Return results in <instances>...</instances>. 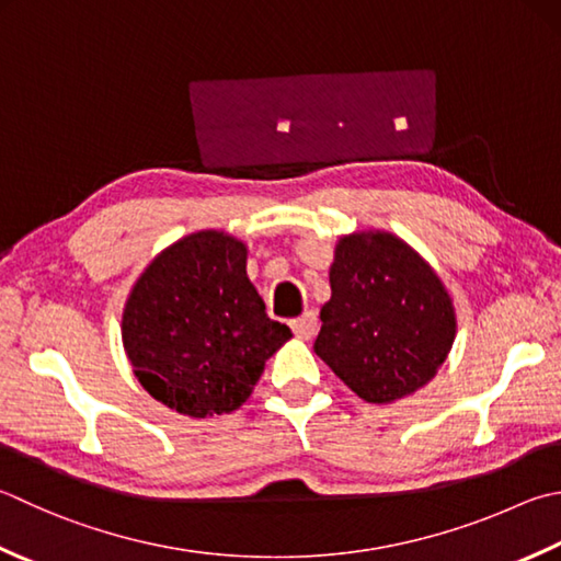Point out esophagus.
Returning a JSON list of instances; mask_svg holds the SVG:
<instances>
[{
  "label": "esophagus",
  "instance_id": "obj_1",
  "mask_svg": "<svg viewBox=\"0 0 561 561\" xmlns=\"http://www.w3.org/2000/svg\"><path fill=\"white\" fill-rule=\"evenodd\" d=\"M290 327H293V332L300 336V340H312V336L317 334V327H320V322H317L314 312H305L302 317H298V320H293Z\"/></svg>",
  "mask_w": 561,
  "mask_h": 561
}]
</instances>
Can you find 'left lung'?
<instances>
[{"label":"left lung","instance_id":"8db88e82","mask_svg":"<svg viewBox=\"0 0 561 561\" xmlns=\"http://www.w3.org/2000/svg\"><path fill=\"white\" fill-rule=\"evenodd\" d=\"M332 300L320 312L314 352L368 403L415 393L437 374L457 332L445 285L390 234L340 241Z\"/></svg>","mask_w":561,"mask_h":561}]
</instances>
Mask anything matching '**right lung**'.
I'll return each mask as SVG.
<instances>
[{
  "instance_id": "1",
  "label": "right lung",
  "mask_w": 561,
  "mask_h": 561,
  "mask_svg": "<svg viewBox=\"0 0 561 561\" xmlns=\"http://www.w3.org/2000/svg\"><path fill=\"white\" fill-rule=\"evenodd\" d=\"M126 356L149 393L190 417L237 410L290 340L247 278V249L197 231L136 280L122 320Z\"/></svg>"
}]
</instances>
